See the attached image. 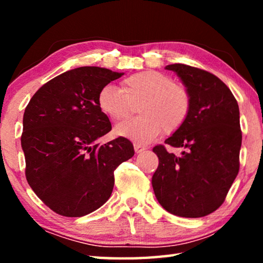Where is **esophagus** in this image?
<instances>
[{"label":"esophagus","instance_id":"34e87169","mask_svg":"<svg viewBox=\"0 0 263 263\" xmlns=\"http://www.w3.org/2000/svg\"><path fill=\"white\" fill-rule=\"evenodd\" d=\"M145 149H146L145 146H141V145H139V144H135V151H136L137 154L142 153Z\"/></svg>","mask_w":263,"mask_h":263}]
</instances>
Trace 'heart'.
<instances>
[{"mask_svg":"<svg viewBox=\"0 0 263 263\" xmlns=\"http://www.w3.org/2000/svg\"><path fill=\"white\" fill-rule=\"evenodd\" d=\"M100 110L111 121H123L138 106L140 117L115 127L119 137L139 145L148 144L163 131L180 130L189 117L191 96L188 89L166 74L147 70L133 74L122 82V89L106 84L97 95Z\"/></svg>","mask_w":263,"mask_h":263,"instance_id":"1","label":"heart"}]
</instances>
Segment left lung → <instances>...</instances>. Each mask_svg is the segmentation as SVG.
<instances>
[{"instance_id":"8db88e82","label":"left lung","mask_w":263,"mask_h":263,"mask_svg":"<svg viewBox=\"0 0 263 263\" xmlns=\"http://www.w3.org/2000/svg\"><path fill=\"white\" fill-rule=\"evenodd\" d=\"M188 89L189 117L164 140L184 148L181 157L158 145L159 166L152 177L158 202L168 212L185 218L210 215L225 201L239 172L241 130L238 102L216 75L183 64L166 66Z\"/></svg>"}]
</instances>
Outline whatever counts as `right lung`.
<instances>
[{
	"label": "right lung",
	"mask_w": 263,
	"mask_h": 263,
	"mask_svg": "<svg viewBox=\"0 0 263 263\" xmlns=\"http://www.w3.org/2000/svg\"><path fill=\"white\" fill-rule=\"evenodd\" d=\"M123 74L95 66L67 70L38 89L25 108L26 180L58 215L82 217L101 208L112 193L115 169L135 155L126 138L97 142L111 131L97 95Z\"/></svg>",
	"instance_id": "right-lung-1"
}]
</instances>
